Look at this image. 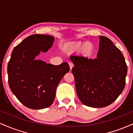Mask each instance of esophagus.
Masks as SVG:
<instances>
[{"instance_id": "34e87169", "label": "esophagus", "mask_w": 133, "mask_h": 133, "mask_svg": "<svg viewBox=\"0 0 133 133\" xmlns=\"http://www.w3.org/2000/svg\"><path fill=\"white\" fill-rule=\"evenodd\" d=\"M69 68H70V70H71L72 69L73 67H74V64H73L72 62H69Z\"/></svg>"}]
</instances>
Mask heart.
<instances>
[{
    "instance_id": "b5f03b06",
    "label": "heart",
    "mask_w": 133,
    "mask_h": 133,
    "mask_svg": "<svg viewBox=\"0 0 133 133\" xmlns=\"http://www.w3.org/2000/svg\"><path fill=\"white\" fill-rule=\"evenodd\" d=\"M67 49L71 52H77L81 51V52L85 56L89 57L94 53V47L92 43L89 42L85 43L77 42L68 46L67 47Z\"/></svg>"
}]
</instances>
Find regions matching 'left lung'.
I'll return each instance as SVG.
<instances>
[{
	"mask_svg": "<svg viewBox=\"0 0 133 133\" xmlns=\"http://www.w3.org/2000/svg\"><path fill=\"white\" fill-rule=\"evenodd\" d=\"M99 39L97 58L70 57L78 97L92 108L108 106L116 99L124 89L128 71L121 51L108 37Z\"/></svg>",
	"mask_w": 133,
	"mask_h": 133,
	"instance_id": "left-lung-1",
	"label": "left lung"
}]
</instances>
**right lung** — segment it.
Segmentation results:
<instances>
[{"instance_id": "1", "label": "right lung", "mask_w": 133, "mask_h": 133, "mask_svg": "<svg viewBox=\"0 0 133 133\" xmlns=\"http://www.w3.org/2000/svg\"><path fill=\"white\" fill-rule=\"evenodd\" d=\"M54 37L33 34L14 47L7 65L9 85L27 108L41 109L54 102L56 88L70 70L68 63L55 65L35 58L52 47Z\"/></svg>"}]
</instances>
